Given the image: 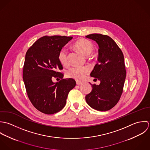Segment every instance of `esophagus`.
<instances>
[{
  "instance_id": "esophagus-1",
  "label": "esophagus",
  "mask_w": 150,
  "mask_h": 150,
  "mask_svg": "<svg viewBox=\"0 0 150 150\" xmlns=\"http://www.w3.org/2000/svg\"><path fill=\"white\" fill-rule=\"evenodd\" d=\"M82 82H76V85H82Z\"/></svg>"
}]
</instances>
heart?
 <instances>
[{
	"instance_id": "obj_1",
	"label": "heart",
	"mask_w": 150,
	"mask_h": 150,
	"mask_svg": "<svg viewBox=\"0 0 150 150\" xmlns=\"http://www.w3.org/2000/svg\"><path fill=\"white\" fill-rule=\"evenodd\" d=\"M73 47L88 57L93 51V46L89 40L85 39H80L76 40L73 45ZM58 60L63 65L68 64V52L65 48H62L58 54ZM90 69L88 67H73L67 71V76L75 79L77 81H82L89 73Z\"/></svg>"
}]
</instances>
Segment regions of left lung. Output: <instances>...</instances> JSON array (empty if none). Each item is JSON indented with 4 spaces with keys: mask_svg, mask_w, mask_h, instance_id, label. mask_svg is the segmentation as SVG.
Segmentation results:
<instances>
[{
    "mask_svg": "<svg viewBox=\"0 0 150 150\" xmlns=\"http://www.w3.org/2000/svg\"><path fill=\"white\" fill-rule=\"evenodd\" d=\"M86 37L95 41L99 47L98 63L90 76L100 83L92 85V90L85 99L92 108L106 111L118 103L123 91L126 78L123 54L115 41L107 35L93 33Z\"/></svg>",
    "mask_w": 150,
    "mask_h": 150,
    "instance_id": "obj_1",
    "label": "left lung"
}]
</instances>
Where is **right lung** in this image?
Masks as SVG:
<instances>
[{"instance_id": "right-lung-1", "label": "right lung", "mask_w": 150, "mask_h": 150, "mask_svg": "<svg viewBox=\"0 0 150 150\" xmlns=\"http://www.w3.org/2000/svg\"><path fill=\"white\" fill-rule=\"evenodd\" d=\"M72 39L71 36H43L26 53L23 81L30 102L42 113L53 114L61 111L69 91L76 85L74 79H62L63 74L57 72L62 69L58 60L59 52ZM53 77L62 80L53 83Z\"/></svg>"}]
</instances>
